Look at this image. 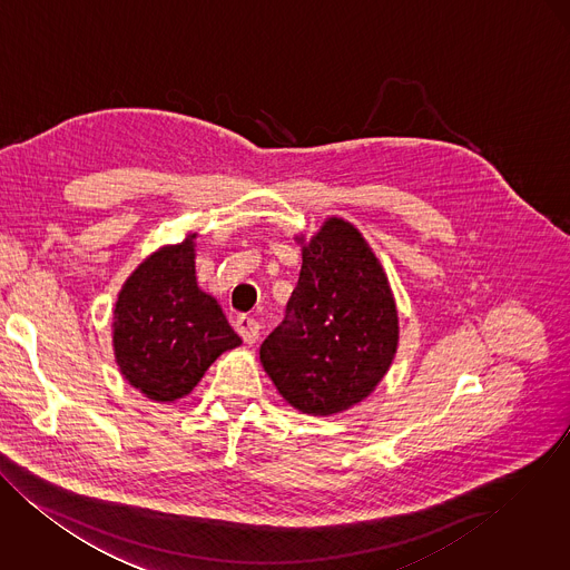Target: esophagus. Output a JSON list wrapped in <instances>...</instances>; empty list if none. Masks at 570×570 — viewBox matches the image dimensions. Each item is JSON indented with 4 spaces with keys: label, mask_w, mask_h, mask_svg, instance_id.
Instances as JSON below:
<instances>
[{
    "label": "esophagus",
    "mask_w": 570,
    "mask_h": 570,
    "mask_svg": "<svg viewBox=\"0 0 570 570\" xmlns=\"http://www.w3.org/2000/svg\"><path fill=\"white\" fill-rule=\"evenodd\" d=\"M234 327H236V332L240 334V338L245 341V343H256L258 341V336H261V323L254 318V316H247V314H243V316H238L236 321H234Z\"/></svg>",
    "instance_id": "obj_1"
}]
</instances>
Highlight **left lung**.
<instances>
[{"label": "left lung", "mask_w": 570, "mask_h": 570, "mask_svg": "<svg viewBox=\"0 0 570 570\" xmlns=\"http://www.w3.org/2000/svg\"><path fill=\"white\" fill-rule=\"evenodd\" d=\"M299 240V282L261 362L293 407L330 416L384 380L399 345V316L382 264L351 223L332 217Z\"/></svg>", "instance_id": "8db88e82"}]
</instances>
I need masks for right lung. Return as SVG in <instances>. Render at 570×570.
I'll list each match as a JSON object with an SVG mask.
<instances>
[{
    "label": "right lung",
    "mask_w": 570,
    "mask_h": 570,
    "mask_svg": "<svg viewBox=\"0 0 570 570\" xmlns=\"http://www.w3.org/2000/svg\"><path fill=\"white\" fill-rule=\"evenodd\" d=\"M195 238L190 234L138 264L112 309L119 371L163 403L186 396L223 351L243 343L217 299L197 286Z\"/></svg>",
    "instance_id": "right-lung-1"
}]
</instances>
